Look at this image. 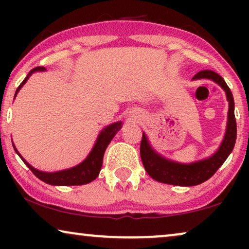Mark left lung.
I'll use <instances>...</instances> for the list:
<instances>
[{
	"mask_svg": "<svg viewBox=\"0 0 249 249\" xmlns=\"http://www.w3.org/2000/svg\"><path fill=\"white\" fill-rule=\"evenodd\" d=\"M197 79L213 80L226 91L227 100L229 102L226 135H224L219 149L212 156L202 160V161L190 163V164H182V163L173 162L171 160L158 154L151 147L146 135L142 134L141 142V158L142 164H144L146 172L159 182L175 186L199 185V183L209 180L217 171V169L223 164L234 147L237 138V124L236 118H234V101L230 88L228 87L223 78L212 70L199 71L193 77V80Z\"/></svg>",
	"mask_w": 249,
	"mask_h": 249,
	"instance_id": "8db88e82",
	"label": "left lung"
}]
</instances>
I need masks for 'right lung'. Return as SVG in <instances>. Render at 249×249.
<instances>
[{
    "label": "right lung",
    "instance_id": "obj_1",
    "mask_svg": "<svg viewBox=\"0 0 249 249\" xmlns=\"http://www.w3.org/2000/svg\"><path fill=\"white\" fill-rule=\"evenodd\" d=\"M44 70H46L45 68L36 67L35 69L30 71V72L27 74L25 79H23L22 83L20 84V86L17 88L16 95L19 91L20 88L26 84V81L29 79V77L32 76L34 72H36V71H44ZM121 127H122L121 121L114 122V124L107 125V128H104L103 130L100 132V135H98L97 137V141L95 142L94 147L89 153V155H88L87 158L80 163V164L73 166V168L71 169L62 170V171H57V172H43L35 168H33L28 162H26V160L22 159V156L19 154L18 151H17L15 145L13 144L12 145L13 147H15V151L17 152V154L20 156V159H21L22 161L26 163V165L32 170L34 175H35L38 179L42 180V181L53 186L86 185V183H89L97 178L98 173L101 171L102 164H103V156H104L105 149H107V147L111 142L112 138L114 137L115 134L120 130Z\"/></svg>",
    "mask_w": 249,
    "mask_h": 249
}]
</instances>
